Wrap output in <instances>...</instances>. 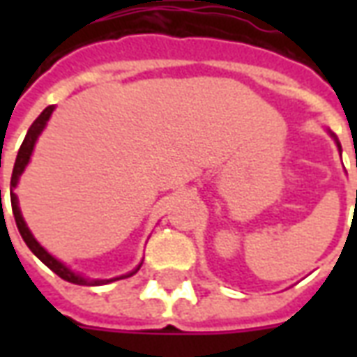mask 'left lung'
Instances as JSON below:
<instances>
[{
  "instance_id": "1",
  "label": "left lung",
  "mask_w": 357,
  "mask_h": 357,
  "mask_svg": "<svg viewBox=\"0 0 357 357\" xmlns=\"http://www.w3.org/2000/svg\"><path fill=\"white\" fill-rule=\"evenodd\" d=\"M356 199H357V193H356ZM356 204H357V201H356Z\"/></svg>"
}]
</instances>
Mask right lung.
I'll return each instance as SVG.
<instances>
[{
	"label": "right lung",
	"mask_w": 357,
	"mask_h": 357,
	"mask_svg": "<svg viewBox=\"0 0 357 357\" xmlns=\"http://www.w3.org/2000/svg\"><path fill=\"white\" fill-rule=\"evenodd\" d=\"M53 105L51 107H47V109L43 110L40 116L36 118L34 124L28 128V133L26 137H24V141H22V145H20L19 149V155H17V160H15V166H13V176H11V187L17 185V181H19V176L24 172V168H26L28 160H30V155H32V151H34V145H36V139H38V135L42 133V130L45 128V124H47V120H50L51 112H53ZM11 206H13V216H15V222H17V227H19V233L20 237L24 239V243L28 245V248L34 252L40 260H42L47 268L51 269V271H55L61 279H65V281H68V283H74V284H88V287H95V284H105V283H112V281H116V279H124V277H130L133 275L135 271L139 268H135V271H132V273H128V275H122V277H114V279H84V277H80L78 273H74V271H70V269L66 268L65 264H61L59 260H55L53 256L45 250V248L38 243V241L32 237V233H30V229L26 227V224H24V220H22V214H20L19 210V202H17V195L11 193Z\"/></svg>",
	"instance_id": "1"
}]
</instances>
